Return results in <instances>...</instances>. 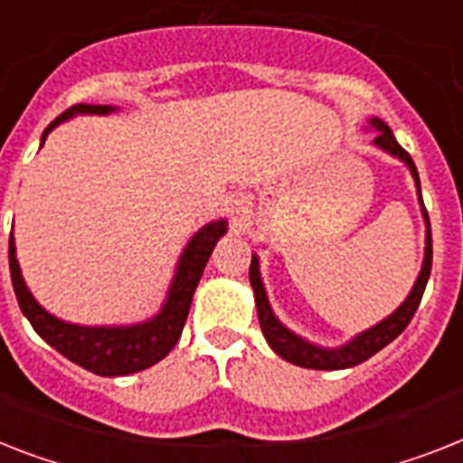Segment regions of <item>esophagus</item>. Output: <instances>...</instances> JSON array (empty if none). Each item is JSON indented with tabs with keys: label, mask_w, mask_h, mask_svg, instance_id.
<instances>
[{
	"label": "esophagus",
	"mask_w": 463,
	"mask_h": 463,
	"mask_svg": "<svg viewBox=\"0 0 463 463\" xmlns=\"http://www.w3.org/2000/svg\"><path fill=\"white\" fill-rule=\"evenodd\" d=\"M229 213H232V220L234 222H243L248 215H250V201H248L243 194H234V196H229Z\"/></svg>",
	"instance_id": "esophagus-1"
}]
</instances>
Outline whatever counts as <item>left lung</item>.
Listing matches in <instances>:
<instances>
[{"mask_svg": "<svg viewBox=\"0 0 463 463\" xmlns=\"http://www.w3.org/2000/svg\"><path fill=\"white\" fill-rule=\"evenodd\" d=\"M369 128L376 132L373 137V144H376L381 151L385 154L395 156L404 163V165L410 167L411 177L416 182V194H419V203H421L423 217H426V253H423V265L421 272L416 277V284L411 286L410 296L404 300L400 307L388 315L383 322H378L376 326L366 328L362 334H357L353 341H347L345 345L341 347H319L315 343L305 341L298 334H293L291 328H286L284 324L279 322L277 315L269 307V300H267L265 293V284H262V277H260V265H258V255H253L250 260V286H253L255 293V307H258V319H260V328H262V334H265L267 343L272 347L274 353L281 357V360L291 362V364L305 366V369H324V372H335V369H347V366H357L362 362H366L369 357L378 353V350H383L388 343H392L397 335L402 334L407 324L411 322V317H414L416 307L421 303V296L426 291V284H429L430 277V265H433V239H430V222H429V213L423 208V198H421V182H419V172H416L414 160L411 156L404 151L400 144H397L395 135L391 132V128L385 125L381 118H369Z\"/></svg>", "mask_w": 463, "mask_h": 463, "instance_id": "8db88e82", "label": "left lung"}]
</instances>
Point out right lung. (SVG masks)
<instances>
[{
    "mask_svg": "<svg viewBox=\"0 0 463 463\" xmlns=\"http://www.w3.org/2000/svg\"><path fill=\"white\" fill-rule=\"evenodd\" d=\"M113 110H116L113 106H90V103L72 106L42 132V144L47 141V135L59 122L71 120L72 116H82V113H87V116H106V113H113ZM224 234H227V220H215V222H208L191 236L184 253L179 255L177 269H175V277H172L165 303H163L158 315L141 324H129V326H80V324H68L59 317L49 315L25 286V279H23L16 260L14 234L9 236L11 284H14L23 315L28 317V322L42 335V341H47L63 357H68V360L87 369V372L97 373V376H128V373H137L141 369L154 366L179 341L186 317H189L191 298H194V291H196L198 281H201V274L208 265L213 248L220 241V236Z\"/></svg>",
    "mask_w": 463,
    "mask_h": 463,
    "instance_id": "1",
    "label": "right lung"
}]
</instances>
